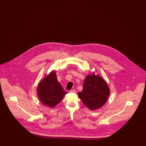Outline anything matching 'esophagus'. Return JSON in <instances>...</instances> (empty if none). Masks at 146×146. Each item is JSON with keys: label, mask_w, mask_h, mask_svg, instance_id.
<instances>
[{"label": "esophagus", "mask_w": 146, "mask_h": 146, "mask_svg": "<svg viewBox=\"0 0 146 146\" xmlns=\"http://www.w3.org/2000/svg\"><path fill=\"white\" fill-rule=\"evenodd\" d=\"M70 92H73V93H74V92H76V90H70Z\"/></svg>", "instance_id": "obj_1"}]
</instances>
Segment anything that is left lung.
I'll list each match as a JSON object with an SVG mask.
<instances>
[{"instance_id":"8db88e82","label":"left lung","mask_w":146,"mask_h":146,"mask_svg":"<svg viewBox=\"0 0 146 146\" xmlns=\"http://www.w3.org/2000/svg\"><path fill=\"white\" fill-rule=\"evenodd\" d=\"M78 95L85 106L95 110L105 104L110 95V89L101 77L88 75L84 80L83 90Z\"/></svg>"}]
</instances>
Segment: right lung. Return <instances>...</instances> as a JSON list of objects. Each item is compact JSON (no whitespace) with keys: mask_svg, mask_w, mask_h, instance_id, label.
<instances>
[{"mask_svg":"<svg viewBox=\"0 0 146 146\" xmlns=\"http://www.w3.org/2000/svg\"><path fill=\"white\" fill-rule=\"evenodd\" d=\"M67 94L58 82L54 72L44 78L37 88V94L40 101L51 108L59 104Z\"/></svg>","mask_w":146,"mask_h":146,"instance_id":"right-lung-1","label":"right lung"}]
</instances>
